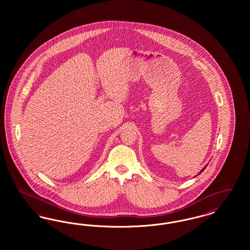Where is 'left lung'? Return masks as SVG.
<instances>
[{
    "label": "left lung",
    "instance_id": "left-lung-1",
    "mask_svg": "<svg viewBox=\"0 0 250 250\" xmlns=\"http://www.w3.org/2000/svg\"><path fill=\"white\" fill-rule=\"evenodd\" d=\"M207 167V165H206V166L204 167H203V168H202V170H201V171H200V173H202V171H203V170H204V169H205V167ZM200 173H199V174H200Z\"/></svg>",
    "mask_w": 250,
    "mask_h": 250
}]
</instances>
